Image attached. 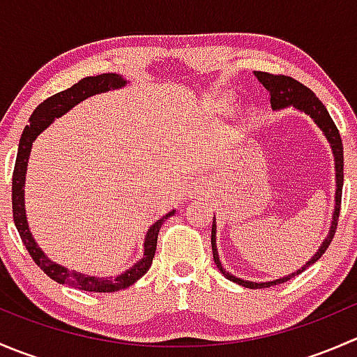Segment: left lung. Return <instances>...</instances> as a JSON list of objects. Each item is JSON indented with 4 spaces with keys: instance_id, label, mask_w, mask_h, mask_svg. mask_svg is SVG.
<instances>
[{
    "instance_id": "obj_1",
    "label": "left lung",
    "mask_w": 357,
    "mask_h": 357,
    "mask_svg": "<svg viewBox=\"0 0 357 357\" xmlns=\"http://www.w3.org/2000/svg\"><path fill=\"white\" fill-rule=\"evenodd\" d=\"M254 74L255 77H257V81L269 91L273 110H282V109H287V107H294V109L307 114L309 117L314 121V124L321 129L323 135H325L326 139H328L330 146H332L333 158H335V183H337V190H335V208H333L332 226H330L328 236L323 240V243L319 245L318 252H316V254L312 255V257L309 259L301 269H297V271L291 273V275L283 276V278L273 280V282H266V283L248 282V280L236 278V276H233L231 273L225 271L221 261H219L218 247H215V228H218V226H215V218H214V221H212L211 243H212V255H214V262L215 266H218L219 271H221L229 282L238 283V285L245 287V289H268V287L278 285V283H285L294 278V276L301 275V273L305 271L309 266L314 264V262L325 254L330 243H332L335 229H337V225H338V214H340V202H342V186H344V146H342L340 132H338L337 126H335L332 117H330L328 110H326V107L319 102V98L311 91V89L305 88L302 82L295 81V79L289 77V75H282V74L276 75V74H269V72H259V70H255Z\"/></svg>"
}]
</instances>
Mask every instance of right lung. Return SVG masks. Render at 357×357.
<instances>
[{
	"instance_id": "right-lung-1",
	"label": "right lung",
	"mask_w": 357,
	"mask_h": 357,
	"mask_svg": "<svg viewBox=\"0 0 357 357\" xmlns=\"http://www.w3.org/2000/svg\"><path fill=\"white\" fill-rule=\"evenodd\" d=\"M126 79H122V75L119 74H100V75H89V77L81 79L79 82H75L74 86L66 89V91H60L56 95L50 96L39 107H36V110L32 112V115L29 117V126H25L22 138L19 143V152H17V160H15V169H13V178H12V207H13V221H15L17 231H19L20 238H22L25 248H27L29 255L32 257V261L46 273L52 280H55L56 283H62V285L74 287V289L86 290V291H100V294H109V291H117L124 290L128 287H131L132 283L138 282L143 275L150 269L153 261V255L157 250V238L158 231H160V226L164 225V221L167 218H171L176 211L167 212L165 215H162L157 222H153L150 226V229L146 231L145 236V252H143V257L136 262L132 268H129L128 271L121 273V275L114 276V278H100V276H89L82 275L77 271H68L63 266L56 264L52 259H48L45 255V252L38 247L36 240L32 238V233L29 229L27 218H25V204H24V186H25V172H27V162H29V153H31L32 143L38 138V135H41L56 117H62L66 112H68L72 107H75L77 103H81L82 100L89 98L93 95H98V93L110 91V89H119L122 86H126Z\"/></svg>"
}]
</instances>
